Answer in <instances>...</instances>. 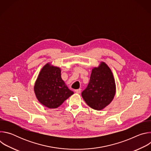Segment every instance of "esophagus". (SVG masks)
<instances>
[{
  "mask_svg": "<svg viewBox=\"0 0 151 151\" xmlns=\"http://www.w3.org/2000/svg\"><path fill=\"white\" fill-rule=\"evenodd\" d=\"M76 93H78V94H79L80 93H81V89H78V90H75V91Z\"/></svg>",
  "mask_w": 151,
  "mask_h": 151,
  "instance_id": "obj_1",
  "label": "esophagus"
}]
</instances>
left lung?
Here are the masks:
<instances>
[{
	"instance_id": "obj_1",
	"label": "left lung",
	"mask_w": 151,
	"mask_h": 151,
	"mask_svg": "<svg viewBox=\"0 0 151 151\" xmlns=\"http://www.w3.org/2000/svg\"><path fill=\"white\" fill-rule=\"evenodd\" d=\"M116 93L115 79L109 67L101 62L92 69L90 82L82 97L92 109L101 111L113 100Z\"/></svg>"
}]
</instances>
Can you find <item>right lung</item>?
I'll return each instance as SVG.
<instances>
[{"mask_svg": "<svg viewBox=\"0 0 151 151\" xmlns=\"http://www.w3.org/2000/svg\"><path fill=\"white\" fill-rule=\"evenodd\" d=\"M38 101L50 109L57 108L73 94L61 77V69L47 63L40 71L34 86Z\"/></svg>", "mask_w": 151, "mask_h": 151, "instance_id": "add662e5", "label": "right lung"}]
</instances>
